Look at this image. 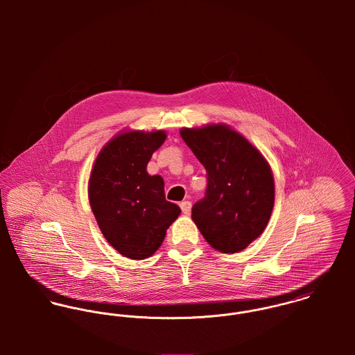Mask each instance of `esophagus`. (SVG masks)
I'll use <instances>...</instances> for the list:
<instances>
[{
	"instance_id": "obj_1",
	"label": "esophagus",
	"mask_w": 355,
	"mask_h": 355,
	"mask_svg": "<svg viewBox=\"0 0 355 355\" xmlns=\"http://www.w3.org/2000/svg\"><path fill=\"white\" fill-rule=\"evenodd\" d=\"M180 209H182V211L184 214H190V211H191V202L190 201H183V202L180 203Z\"/></svg>"
}]
</instances>
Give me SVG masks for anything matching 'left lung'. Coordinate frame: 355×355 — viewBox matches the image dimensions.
Returning <instances> with one entry per match:
<instances>
[{"label": "left lung", "instance_id": "left-lung-1", "mask_svg": "<svg viewBox=\"0 0 355 355\" xmlns=\"http://www.w3.org/2000/svg\"><path fill=\"white\" fill-rule=\"evenodd\" d=\"M207 172L206 197L191 218L220 253H239L266 228L275 205V179L266 158L224 123L180 130Z\"/></svg>", "mask_w": 355, "mask_h": 355}]
</instances>
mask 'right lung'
<instances>
[{
    "label": "right lung",
    "mask_w": 355,
    "mask_h": 355,
    "mask_svg": "<svg viewBox=\"0 0 355 355\" xmlns=\"http://www.w3.org/2000/svg\"><path fill=\"white\" fill-rule=\"evenodd\" d=\"M166 139L164 130H125L103 145L90 172L89 202L102 235L121 255L152 257L180 207L165 200L164 180L148 164Z\"/></svg>",
    "instance_id": "1"
}]
</instances>
